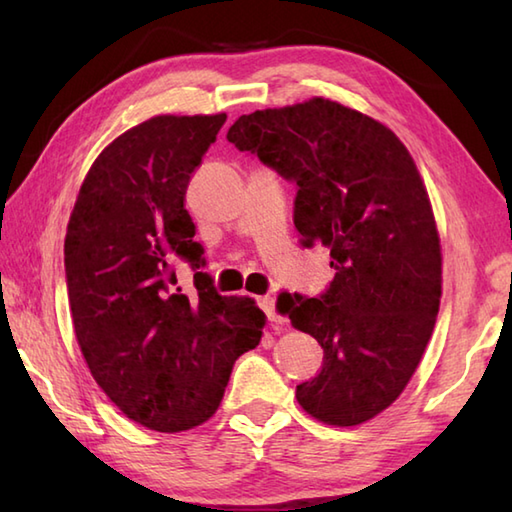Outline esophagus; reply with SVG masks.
<instances>
[{"instance_id":"34e87169","label":"esophagus","mask_w":512,"mask_h":512,"mask_svg":"<svg viewBox=\"0 0 512 512\" xmlns=\"http://www.w3.org/2000/svg\"><path fill=\"white\" fill-rule=\"evenodd\" d=\"M257 306L264 310L266 319H268L270 323H281V321H284V319H281L279 314H277V310H275V299H273V297H259V299H257Z\"/></svg>"}]
</instances>
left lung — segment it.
Segmentation results:
<instances>
[{"mask_svg":"<svg viewBox=\"0 0 512 512\" xmlns=\"http://www.w3.org/2000/svg\"><path fill=\"white\" fill-rule=\"evenodd\" d=\"M228 143L297 184L303 246L330 248L319 297L281 292L277 310L323 347L297 385L310 416L354 427L394 402L416 372L442 297L436 220L416 162L374 118L330 99L239 116Z\"/></svg>","mask_w":512,"mask_h":512,"instance_id":"left-lung-1","label":"left lung"}]
</instances>
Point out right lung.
<instances>
[{"label":"right lung","mask_w":512,"mask_h":512,"mask_svg":"<svg viewBox=\"0 0 512 512\" xmlns=\"http://www.w3.org/2000/svg\"><path fill=\"white\" fill-rule=\"evenodd\" d=\"M226 114L154 116L118 136L85 176L65 235V284L90 372L127 418L176 433L220 407L233 363L262 339L264 312L222 297L184 209L191 173ZM196 290L177 286L175 259Z\"/></svg>","instance_id":"add662e5"}]
</instances>
